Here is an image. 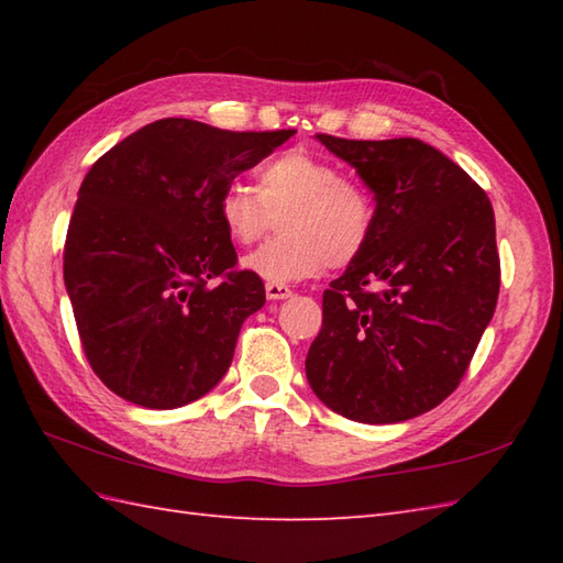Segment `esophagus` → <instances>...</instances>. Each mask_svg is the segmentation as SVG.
<instances>
[{
    "mask_svg": "<svg viewBox=\"0 0 563 563\" xmlns=\"http://www.w3.org/2000/svg\"><path fill=\"white\" fill-rule=\"evenodd\" d=\"M292 290L285 283H266V297L268 300H288Z\"/></svg>",
    "mask_w": 563,
    "mask_h": 563,
    "instance_id": "obj_1",
    "label": "esophagus"
}]
</instances>
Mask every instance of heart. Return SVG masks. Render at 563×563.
<instances>
[{"label":"heart","mask_w":563,"mask_h":563,"mask_svg":"<svg viewBox=\"0 0 563 563\" xmlns=\"http://www.w3.org/2000/svg\"><path fill=\"white\" fill-rule=\"evenodd\" d=\"M280 214L283 236L251 251L242 266L268 283H295L361 256L373 234L375 202L365 186L307 150L271 159L258 190L232 181L218 198V218L239 244L256 242Z\"/></svg>","instance_id":"obj_1"}]
</instances>
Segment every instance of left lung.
I'll return each instance as SVG.
<instances>
[{"mask_svg":"<svg viewBox=\"0 0 563 563\" xmlns=\"http://www.w3.org/2000/svg\"><path fill=\"white\" fill-rule=\"evenodd\" d=\"M373 190L369 242L324 292L309 387L357 423H399L457 389L494 317L500 261L492 200L416 137L317 135Z\"/></svg>","mask_w":563,"mask_h":563,"instance_id":"left-lung-1","label":"left lung"}]
</instances>
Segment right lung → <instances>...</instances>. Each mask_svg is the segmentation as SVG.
Returning <instances> with one entry per match:
<instances>
[{"instance_id":"right-lung-1","label":"right lung","mask_w":563,"mask_h":563,"mask_svg":"<svg viewBox=\"0 0 563 563\" xmlns=\"http://www.w3.org/2000/svg\"><path fill=\"white\" fill-rule=\"evenodd\" d=\"M292 135L164 118L84 176L65 242V288L87 361L118 397L176 409L230 369L239 329L266 290L258 275L236 268L218 198Z\"/></svg>"}]
</instances>
